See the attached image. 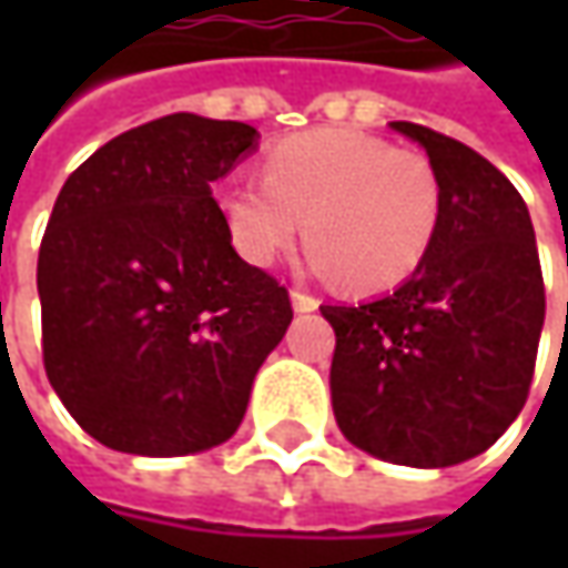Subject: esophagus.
I'll list each match as a JSON object with an SVG mask.
<instances>
[{"mask_svg": "<svg viewBox=\"0 0 568 568\" xmlns=\"http://www.w3.org/2000/svg\"><path fill=\"white\" fill-rule=\"evenodd\" d=\"M291 300H294L296 313H313V310H318V296L306 294V291H291Z\"/></svg>", "mask_w": 568, "mask_h": 568, "instance_id": "esophagus-1", "label": "esophagus"}]
</instances>
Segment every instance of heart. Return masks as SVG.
I'll use <instances>...</instances> for the list:
<instances>
[{
  "label": "heart",
  "mask_w": 568,
  "mask_h": 568,
  "mask_svg": "<svg viewBox=\"0 0 568 568\" xmlns=\"http://www.w3.org/2000/svg\"><path fill=\"white\" fill-rule=\"evenodd\" d=\"M217 207L233 250L272 265L306 230L313 265L351 291H388L426 262L443 221V183L424 151L357 129H316L262 158V180L230 176Z\"/></svg>",
  "instance_id": "b5f03b06"
}]
</instances>
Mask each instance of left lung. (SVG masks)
I'll use <instances>...</instances> for the list:
<instances>
[{"instance_id": "left-lung-1", "label": "left lung", "mask_w": 568, "mask_h": 568, "mask_svg": "<svg viewBox=\"0 0 568 568\" xmlns=\"http://www.w3.org/2000/svg\"><path fill=\"white\" fill-rule=\"evenodd\" d=\"M443 183V221L426 262L395 294L322 306L335 328L332 407L363 452L410 465L468 462L528 402L544 328V274L518 189L474 148L417 122Z\"/></svg>"}]
</instances>
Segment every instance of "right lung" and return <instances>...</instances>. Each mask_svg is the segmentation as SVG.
Instances as JSON below:
<instances>
[{
	"label": "right lung",
	"instance_id": "1",
	"mask_svg": "<svg viewBox=\"0 0 568 568\" xmlns=\"http://www.w3.org/2000/svg\"><path fill=\"white\" fill-rule=\"evenodd\" d=\"M252 148L246 122L173 113L98 148L55 199L37 258L43 366L106 448L173 458L227 443L294 318L211 195Z\"/></svg>",
	"mask_w": 568,
	"mask_h": 568
}]
</instances>
